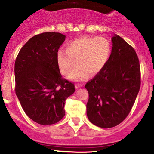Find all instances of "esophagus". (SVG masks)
Segmentation results:
<instances>
[{
  "label": "esophagus",
  "instance_id": "34e87169",
  "mask_svg": "<svg viewBox=\"0 0 154 154\" xmlns=\"http://www.w3.org/2000/svg\"><path fill=\"white\" fill-rule=\"evenodd\" d=\"M82 85L80 84V83H77V84H75V88H79L80 87H82Z\"/></svg>",
  "mask_w": 154,
  "mask_h": 154
}]
</instances>
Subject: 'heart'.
Masks as SVG:
<instances>
[{
	"label": "heart",
	"mask_w": 154,
	"mask_h": 154,
	"mask_svg": "<svg viewBox=\"0 0 154 154\" xmlns=\"http://www.w3.org/2000/svg\"><path fill=\"white\" fill-rule=\"evenodd\" d=\"M111 53V44L103 37L82 36L67 43L66 50L61 49L56 56V63L63 76L72 75L76 80L95 76L106 66Z\"/></svg>",
	"instance_id": "obj_1"
}]
</instances>
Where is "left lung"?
Here are the masks:
<instances>
[{
	"label": "left lung",
	"mask_w": 154,
	"mask_h": 154,
	"mask_svg": "<svg viewBox=\"0 0 154 154\" xmlns=\"http://www.w3.org/2000/svg\"><path fill=\"white\" fill-rule=\"evenodd\" d=\"M111 42L106 66L85 85L88 118L101 128L115 127L128 116L140 87V68L134 48L117 35Z\"/></svg>",
	"instance_id": "8db88e82"
}]
</instances>
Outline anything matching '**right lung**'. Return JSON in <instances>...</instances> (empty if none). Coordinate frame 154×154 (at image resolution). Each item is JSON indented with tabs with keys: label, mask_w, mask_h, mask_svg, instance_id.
Returning a JSON list of instances; mask_svg holds the SVG:
<instances>
[{
	"label": "right lung",
	"mask_w": 154,
	"mask_h": 154,
	"mask_svg": "<svg viewBox=\"0 0 154 154\" xmlns=\"http://www.w3.org/2000/svg\"><path fill=\"white\" fill-rule=\"evenodd\" d=\"M65 38L64 35L53 32L35 35L16 59V95L26 115L42 125L62 119L65 100L75 92V85L63 78L56 63Z\"/></svg>",
	"instance_id": "1"
}]
</instances>
